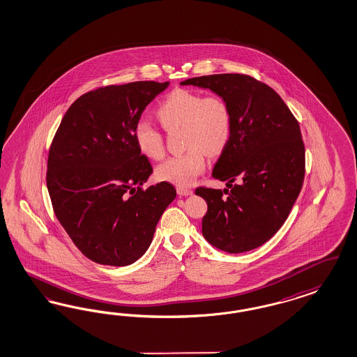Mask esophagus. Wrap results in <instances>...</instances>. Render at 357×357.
<instances>
[{
    "label": "esophagus",
    "mask_w": 357,
    "mask_h": 357,
    "mask_svg": "<svg viewBox=\"0 0 357 357\" xmlns=\"http://www.w3.org/2000/svg\"><path fill=\"white\" fill-rule=\"evenodd\" d=\"M176 191H178V194H179L181 197L192 195V190H190V188H187V187H183V185H178V187H176Z\"/></svg>",
    "instance_id": "esophagus-1"
}]
</instances>
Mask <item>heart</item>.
Instances as JSON below:
<instances>
[{
  "instance_id": "heart-1",
  "label": "heart",
  "mask_w": 357,
  "mask_h": 357,
  "mask_svg": "<svg viewBox=\"0 0 357 357\" xmlns=\"http://www.w3.org/2000/svg\"><path fill=\"white\" fill-rule=\"evenodd\" d=\"M155 116L165 130L183 129L187 148L165 160L157 176L178 185H191L206 169V151L215 155L227 146L232 133V112L219 95H206L178 88L160 101ZM135 145L149 160L165 157V138L157 126L146 120L137 121L133 129Z\"/></svg>"
}]
</instances>
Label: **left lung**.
I'll list each match as a JSON object with an SVG mask.
<instances>
[{"label":"left lung","mask_w":357,"mask_h":357,"mask_svg":"<svg viewBox=\"0 0 357 357\" xmlns=\"http://www.w3.org/2000/svg\"><path fill=\"white\" fill-rule=\"evenodd\" d=\"M181 84L209 88L232 112L231 138L212 172L231 191L195 190L208 206L203 236L228 253L259 248L282 227L303 185L299 123L273 88L249 75L197 76Z\"/></svg>","instance_id":"1"}]
</instances>
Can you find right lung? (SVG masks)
Masks as SVG:
<instances>
[{
	"instance_id": "right-lung-1",
	"label": "right lung",
	"mask_w": 357,
	"mask_h": 357,
	"mask_svg": "<svg viewBox=\"0 0 357 357\" xmlns=\"http://www.w3.org/2000/svg\"><path fill=\"white\" fill-rule=\"evenodd\" d=\"M169 82L100 86L75 100L52 138L46 182L56 219L86 259L126 266L153 240L176 197L169 182L150 185L153 167L133 129Z\"/></svg>"
}]
</instances>
